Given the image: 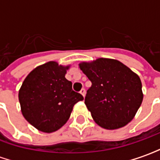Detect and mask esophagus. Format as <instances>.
Listing matches in <instances>:
<instances>
[{
	"mask_svg": "<svg viewBox=\"0 0 160 160\" xmlns=\"http://www.w3.org/2000/svg\"><path fill=\"white\" fill-rule=\"evenodd\" d=\"M80 94H81V95L83 96V97H85V95H86V90H85L84 88H82V89L80 90Z\"/></svg>",
	"mask_w": 160,
	"mask_h": 160,
	"instance_id": "1",
	"label": "esophagus"
}]
</instances>
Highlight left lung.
<instances>
[{
    "instance_id": "obj_1",
    "label": "left lung",
    "mask_w": 160,
    "mask_h": 160,
    "mask_svg": "<svg viewBox=\"0 0 160 160\" xmlns=\"http://www.w3.org/2000/svg\"><path fill=\"white\" fill-rule=\"evenodd\" d=\"M80 68L92 82L85 104L96 123L106 129L127 125L143 99L137 74L119 61L107 58L80 63Z\"/></svg>"
}]
</instances>
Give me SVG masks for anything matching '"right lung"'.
<instances>
[{"instance_id":"right-lung-1","label":"right lung","mask_w":160,"mask_h":160,"mask_svg":"<svg viewBox=\"0 0 160 160\" xmlns=\"http://www.w3.org/2000/svg\"><path fill=\"white\" fill-rule=\"evenodd\" d=\"M68 68L49 62L32 70L20 87L19 100L23 116L42 132L58 130L68 120L73 105L84 99L65 78Z\"/></svg>"}]
</instances>
